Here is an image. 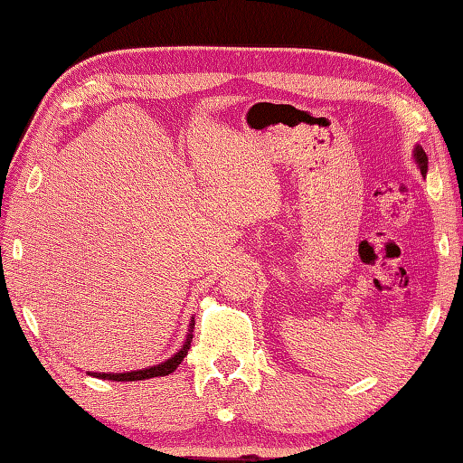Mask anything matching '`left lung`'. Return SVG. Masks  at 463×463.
Masks as SVG:
<instances>
[{
    "label": "left lung",
    "mask_w": 463,
    "mask_h": 463,
    "mask_svg": "<svg viewBox=\"0 0 463 463\" xmlns=\"http://www.w3.org/2000/svg\"><path fill=\"white\" fill-rule=\"evenodd\" d=\"M415 158H417V162H419V166H420V173H427V154H425V150L423 148H419L417 146V150H415Z\"/></svg>",
    "instance_id": "1"
}]
</instances>
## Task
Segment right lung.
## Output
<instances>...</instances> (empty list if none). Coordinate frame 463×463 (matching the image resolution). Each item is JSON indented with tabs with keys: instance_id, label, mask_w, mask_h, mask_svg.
Here are the masks:
<instances>
[{
	"instance_id": "right-lung-1",
	"label": "right lung",
	"mask_w": 463,
	"mask_h": 463,
	"mask_svg": "<svg viewBox=\"0 0 463 463\" xmlns=\"http://www.w3.org/2000/svg\"><path fill=\"white\" fill-rule=\"evenodd\" d=\"M194 326V323H191V327ZM191 339L193 335L189 334V337H186L184 345L181 347V352L175 354L173 358L158 364V366H150V368H144V370H136V372H124V374H95L97 378H103V380H116V383H129V380H146V378H156V376H168L170 372H175L178 368V364L183 362V358L186 355V352H189L191 347Z\"/></svg>"
}]
</instances>
